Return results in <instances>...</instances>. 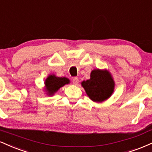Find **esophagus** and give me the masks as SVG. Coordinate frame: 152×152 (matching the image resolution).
<instances>
[{
  "label": "esophagus",
  "instance_id": "34e87169",
  "mask_svg": "<svg viewBox=\"0 0 152 152\" xmlns=\"http://www.w3.org/2000/svg\"><path fill=\"white\" fill-rule=\"evenodd\" d=\"M72 81H73V83H74V85H77L78 83V78L77 77H74V78H73Z\"/></svg>",
  "mask_w": 152,
  "mask_h": 152
}]
</instances>
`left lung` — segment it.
I'll return each mask as SVG.
<instances>
[{"label": "left lung", "instance_id": "obj_1", "mask_svg": "<svg viewBox=\"0 0 152 152\" xmlns=\"http://www.w3.org/2000/svg\"><path fill=\"white\" fill-rule=\"evenodd\" d=\"M81 86L91 100L101 103L113 94L115 82L108 71L95 69L91 71L90 79L83 81Z\"/></svg>", "mask_w": 152, "mask_h": 152}]
</instances>
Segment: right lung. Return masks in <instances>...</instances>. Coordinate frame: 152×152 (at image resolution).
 I'll list each match as a JSON object with an SVG mask.
<instances>
[{
  "instance_id": "1",
  "label": "right lung",
  "mask_w": 152,
  "mask_h": 152,
  "mask_svg": "<svg viewBox=\"0 0 152 152\" xmlns=\"http://www.w3.org/2000/svg\"><path fill=\"white\" fill-rule=\"evenodd\" d=\"M69 82L70 81L67 78L57 77L55 75H49L45 82L47 95L52 96L60 88L69 83Z\"/></svg>"
}]
</instances>
